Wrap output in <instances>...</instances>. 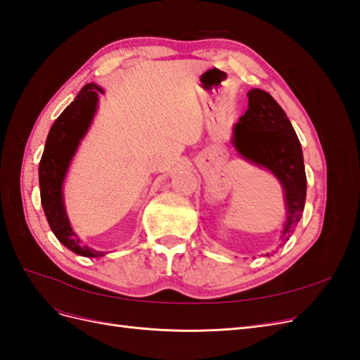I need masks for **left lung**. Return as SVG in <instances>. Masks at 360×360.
Instances as JSON below:
<instances>
[{
    "label": "left lung",
    "instance_id": "left-lung-1",
    "mask_svg": "<svg viewBox=\"0 0 360 360\" xmlns=\"http://www.w3.org/2000/svg\"><path fill=\"white\" fill-rule=\"evenodd\" d=\"M248 99V110L234 127L233 143L245 159L274 172L284 188L287 221L282 242H285L300 221L307 198L300 141L284 110L269 93L254 89Z\"/></svg>",
    "mask_w": 360,
    "mask_h": 360
}]
</instances>
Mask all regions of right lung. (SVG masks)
I'll use <instances>...</instances> for the list:
<instances>
[{"mask_svg": "<svg viewBox=\"0 0 360 360\" xmlns=\"http://www.w3.org/2000/svg\"><path fill=\"white\" fill-rule=\"evenodd\" d=\"M101 93L103 90L96 84L82 86L76 99L53 122L39 165L40 200L52 233L75 254L91 258L102 257L106 252L82 246L76 238L64 210L61 184L79 141L91 123L97 106V96Z\"/></svg>", "mask_w": 360, "mask_h": 360, "instance_id": "right-lung-1", "label": "right lung"}]
</instances>
